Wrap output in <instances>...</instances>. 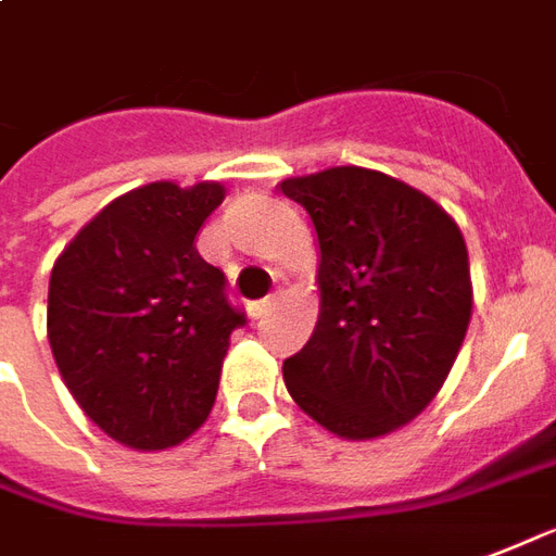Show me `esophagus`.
Here are the masks:
<instances>
[{
	"label": "esophagus",
	"instance_id": "34e87169",
	"mask_svg": "<svg viewBox=\"0 0 556 556\" xmlns=\"http://www.w3.org/2000/svg\"><path fill=\"white\" fill-rule=\"evenodd\" d=\"M273 305H275V295H269V299H261V302H254V305L249 307V311H251V317H254V319L266 317V314H269V311H273Z\"/></svg>",
	"mask_w": 556,
	"mask_h": 556
}]
</instances>
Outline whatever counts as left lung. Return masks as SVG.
<instances>
[{
    "instance_id": "left-lung-1",
    "label": "left lung",
    "mask_w": 556,
    "mask_h": 556,
    "mask_svg": "<svg viewBox=\"0 0 556 556\" xmlns=\"http://www.w3.org/2000/svg\"><path fill=\"white\" fill-rule=\"evenodd\" d=\"M319 242V319L283 362L311 420L346 441L391 435L435 400L471 323L459 225L391 174L338 165L287 177Z\"/></svg>"
}]
</instances>
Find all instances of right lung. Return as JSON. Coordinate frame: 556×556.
<instances>
[{"label":"right lung","mask_w":556,"mask_h":556,"mask_svg":"<svg viewBox=\"0 0 556 556\" xmlns=\"http://www.w3.org/2000/svg\"><path fill=\"white\" fill-rule=\"evenodd\" d=\"M225 186L129 189L64 245L50 275L47 338L67 391L124 447L168 450L204 424L242 314L198 230Z\"/></svg>","instance_id":"right-lung-1"}]
</instances>
